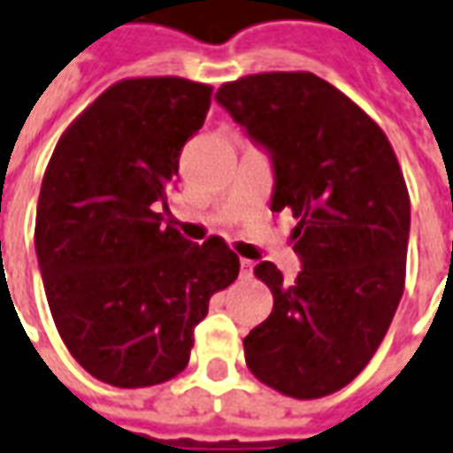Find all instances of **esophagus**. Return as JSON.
I'll return each instance as SVG.
<instances>
[{
	"label": "esophagus",
	"instance_id": "esophagus-1",
	"mask_svg": "<svg viewBox=\"0 0 453 453\" xmlns=\"http://www.w3.org/2000/svg\"><path fill=\"white\" fill-rule=\"evenodd\" d=\"M253 260H246V257H241V277L248 279L253 277Z\"/></svg>",
	"mask_w": 453,
	"mask_h": 453
}]
</instances>
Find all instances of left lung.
Segmentation results:
<instances>
[{"label": "left lung", "instance_id": "left-lung-1", "mask_svg": "<svg viewBox=\"0 0 453 453\" xmlns=\"http://www.w3.org/2000/svg\"><path fill=\"white\" fill-rule=\"evenodd\" d=\"M214 100L270 155L272 212L298 219V277L255 267L274 308L243 339L248 368L294 399L327 396L368 365L403 294L411 200L396 155L356 102L308 71L239 78Z\"/></svg>", "mask_w": 453, "mask_h": 453}]
</instances>
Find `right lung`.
<instances>
[{"label":"right lung","instance_id":"add662e5","mask_svg":"<svg viewBox=\"0 0 453 453\" xmlns=\"http://www.w3.org/2000/svg\"><path fill=\"white\" fill-rule=\"evenodd\" d=\"M212 88L186 78L111 85L64 131L47 165L35 253L54 325L102 382L138 389L179 375L210 298L239 277L222 239L165 226L179 155Z\"/></svg>","mask_w":453,"mask_h":453}]
</instances>
